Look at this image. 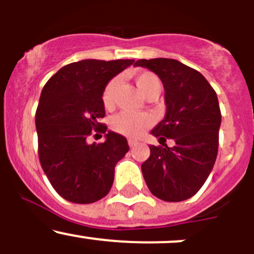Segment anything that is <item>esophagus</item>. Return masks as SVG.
<instances>
[{
    "label": "esophagus",
    "instance_id": "esophagus-1",
    "mask_svg": "<svg viewBox=\"0 0 254 254\" xmlns=\"http://www.w3.org/2000/svg\"><path fill=\"white\" fill-rule=\"evenodd\" d=\"M127 142H129L130 147H135V146H136L137 143H139V141H137V140H134V139H129V140H127Z\"/></svg>",
    "mask_w": 254,
    "mask_h": 254
}]
</instances>
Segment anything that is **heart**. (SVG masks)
<instances>
[{"label":"heart","instance_id":"obj_1","mask_svg":"<svg viewBox=\"0 0 254 254\" xmlns=\"http://www.w3.org/2000/svg\"><path fill=\"white\" fill-rule=\"evenodd\" d=\"M135 82L145 97L151 92L161 88L160 79L155 73L150 72V71H142V72L137 73L136 77H135ZM119 83L120 78L114 77L108 82V84L104 88L102 101H103L106 108H111L113 106L115 92H117ZM151 124H152V118L146 113L123 112L113 118L112 122L113 129L120 134L127 135V136H139Z\"/></svg>","mask_w":254,"mask_h":254}]
</instances>
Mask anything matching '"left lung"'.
Returning a JSON list of instances; mask_svg holds the SVG:
<instances>
[{
	"label": "left lung",
	"instance_id": "obj_1",
	"mask_svg": "<svg viewBox=\"0 0 254 254\" xmlns=\"http://www.w3.org/2000/svg\"><path fill=\"white\" fill-rule=\"evenodd\" d=\"M148 68L165 88V118L151 130L175 146H150L141 171L151 193L165 201L191 198L214 167L221 125L217 96L199 71L175 59H150L135 63Z\"/></svg>",
	"mask_w": 254,
	"mask_h": 254
}]
</instances>
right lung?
Returning a JSON list of instances; mask_svg holds the SVG:
<instances>
[{"mask_svg":"<svg viewBox=\"0 0 254 254\" xmlns=\"http://www.w3.org/2000/svg\"><path fill=\"white\" fill-rule=\"evenodd\" d=\"M134 60H87L61 67L45 83L35 113L39 160L51 186L66 200L91 204L104 198L114 168L129 151L127 139L99 123L103 91ZM92 129L106 140L88 144Z\"/></svg>","mask_w":254,"mask_h":254,"instance_id":"add662e5","label":"right lung"}]
</instances>
